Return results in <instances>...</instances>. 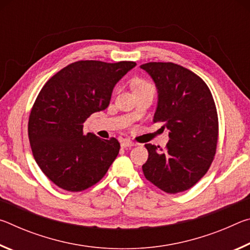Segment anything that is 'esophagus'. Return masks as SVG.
<instances>
[{
    "mask_svg": "<svg viewBox=\"0 0 250 250\" xmlns=\"http://www.w3.org/2000/svg\"><path fill=\"white\" fill-rule=\"evenodd\" d=\"M135 146V143L131 142L130 140L121 141V146H124V147H131V146Z\"/></svg>",
    "mask_w": 250,
    "mask_h": 250,
    "instance_id": "obj_1",
    "label": "esophagus"
}]
</instances>
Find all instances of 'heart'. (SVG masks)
<instances>
[{
	"label": "heart",
	"instance_id": "1",
	"mask_svg": "<svg viewBox=\"0 0 250 250\" xmlns=\"http://www.w3.org/2000/svg\"><path fill=\"white\" fill-rule=\"evenodd\" d=\"M146 87H151L150 83L146 82H143V80H138L135 82V89H139V88H146Z\"/></svg>",
	"mask_w": 250,
	"mask_h": 250
}]
</instances>
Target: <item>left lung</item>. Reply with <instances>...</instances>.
I'll return each instance as SVG.
<instances>
[{
    "instance_id": "left-lung-1",
    "label": "left lung",
    "mask_w": 250,
    "mask_h": 250,
    "mask_svg": "<svg viewBox=\"0 0 250 250\" xmlns=\"http://www.w3.org/2000/svg\"><path fill=\"white\" fill-rule=\"evenodd\" d=\"M158 89L153 122L170 130L167 149L146 145L143 174L162 191L175 194L195 185L208 171L218 138V118L209 88L193 71L173 62L140 66Z\"/></svg>"
}]
</instances>
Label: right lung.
I'll return each mask as SVG.
<instances>
[{
  "instance_id": "obj_1",
  "label": "right lung",
  "mask_w": 250,
  "mask_h": 250,
  "mask_svg": "<svg viewBox=\"0 0 250 250\" xmlns=\"http://www.w3.org/2000/svg\"><path fill=\"white\" fill-rule=\"evenodd\" d=\"M134 62H73L42 88L28 120V138L37 166L58 188L80 192L99 182L120 150L117 139L83 133L92 113L108 107L116 83Z\"/></svg>"
}]
</instances>
